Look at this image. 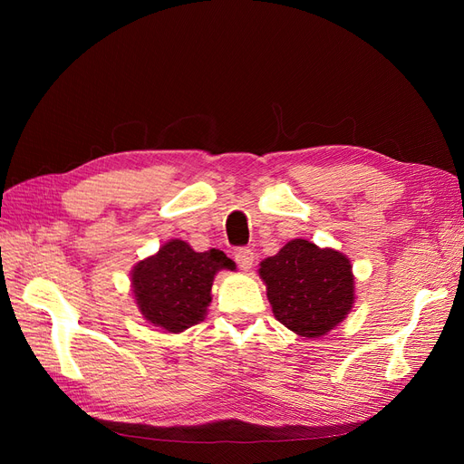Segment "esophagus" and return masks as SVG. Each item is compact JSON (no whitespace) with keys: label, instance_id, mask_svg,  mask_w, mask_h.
<instances>
[{"label":"esophagus","instance_id":"obj_1","mask_svg":"<svg viewBox=\"0 0 464 464\" xmlns=\"http://www.w3.org/2000/svg\"><path fill=\"white\" fill-rule=\"evenodd\" d=\"M234 259H236L237 266H240L242 271H247V269H251V265H254L256 256H254V251H251L249 247H240L234 254Z\"/></svg>","mask_w":464,"mask_h":464}]
</instances>
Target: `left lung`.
Wrapping results in <instances>:
<instances>
[{
	"mask_svg": "<svg viewBox=\"0 0 464 464\" xmlns=\"http://www.w3.org/2000/svg\"><path fill=\"white\" fill-rule=\"evenodd\" d=\"M259 275L275 317L307 339L329 333L353 310V266L334 249L292 240L261 263Z\"/></svg>",
	"mask_w": 464,
	"mask_h": 464,
	"instance_id": "1",
	"label": "left lung"
}]
</instances>
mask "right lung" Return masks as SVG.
Segmentation results:
<instances>
[{
  "label": "right lung",
  "instance_id": "obj_1",
  "mask_svg": "<svg viewBox=\"0 0 464 464\" xmlns=\"http://www.w3.org/2000/svg\"><path fill=\"white\" fill-rule=\"evenodd\" d=\"M234 269L220 249L199 254L186 242L164 244L157 256L139 263L131 286L139 310L152 325L181 333L205 317L217 271Z\"/></svg>",
  "mask_w": 464,
  "mask_h": 464
}]
</instances>
